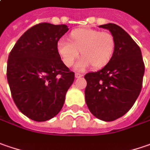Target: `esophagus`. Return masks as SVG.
<instances>
[{
	"label": "esophagus",
	"mask_w": 150,
	"mask_h": 150,
	"mask_svg": "<svg viewBox=\"0 0 150 150\" xmlns=\"http://www.w3.org/2000/svg\"><path fill=\"white\" fill-rule=\"evenodd\" d=\"M82 76H83V75L81 73H75V78H81Z\"/></svg>",
	"instance_id": "34e87169"
}]
</instances>
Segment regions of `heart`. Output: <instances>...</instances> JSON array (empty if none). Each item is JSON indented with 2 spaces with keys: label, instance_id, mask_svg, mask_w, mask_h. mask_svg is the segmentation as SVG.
I'll return each mask as SVG.
<instances>
[{
  "label": "heart",
  "instance_id": "1",
  "mask_svg": "<svg viewBox=\"0 0 150 150\" xmlns=\"http://www.w3.org/2000/svg\"><path fill=\"white\" fill-rule=\"evenodd\" d=\"M68 39L69 42H58L57 52L68 67L74 64L81 52L82 58L75 64V69L79 71L91 65L95 69L102 68L113 56L115 39L109 33L92 28H77L70 32Z\"/></svg>",
  "mask_w": 150,
  "mask_h": 150
}]
</instances>
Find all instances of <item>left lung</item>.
<instances>
[{"instance_id":"1","label":"left lung","mask_w":150,"mask_h":150,"mask_svg":"<svg viewBox=\"0 0 150 150\" xmlns=\"http://www.w3.org/2000/svg\"><path fill=\"white\" fill-rule=\"evenodd\" d=\"M115 39V50L108 64L85 75L86 102L90 112L102 121H114L130 110L139 95L144 74V63L139 45L121 27L108 23Z\"/></svg>"}]
</instances>
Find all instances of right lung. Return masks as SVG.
I'll use <instances>...</instances> for the list:
<instances>
[{
	"mask_svg": "<svg viewBox=\"0 0 150 150\" xmlns=\"http://www.w3.org/2000/svg\"><path fill=\"white\" fill-rule=\"evenodd\" d=\"M64 24L42 23L26 31L10 52L6 76L17 108L30 119L44 122L62 109L75 73L57 52Z\"/></svg>",
	"mask_w": 150,
	"mask_h": 150,
	"instance_id": "1",
	"label": "right lung"
}]
</instances>
